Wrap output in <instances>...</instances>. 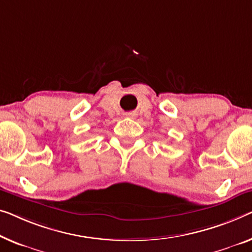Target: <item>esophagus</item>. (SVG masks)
Wrapping results in <instances>:
<instances>
[{
    "mask_svg": "<svg viewBox=\"0 0 252 252\" xmlns=\"http://www.w3.org/2000/svg\"><path fill=\"white\" fill-rule=\"evenodd\" d=\"M126 118H130V119H134L136 118V114L133 113V112H129V113H126Z\"/></svg>",
    "mask_w": 252,
    "mask_h": 252,
    "instance_id": "esophagus-1",
    "label": "esophagus"
}]
</instances>
